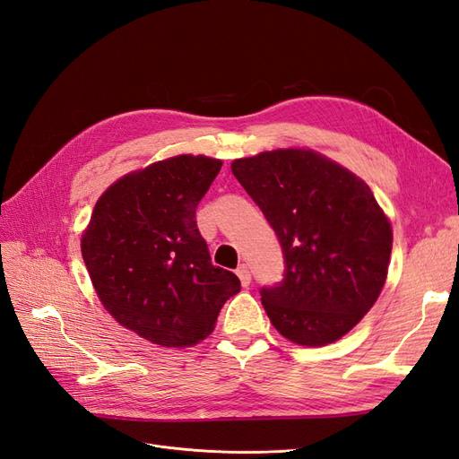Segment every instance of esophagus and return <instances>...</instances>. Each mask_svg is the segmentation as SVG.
Listing matches in <instances>:
<instances>
[{"label":"esophagus","instance_id":"obj_1","mask_svg":"<svg viewBox=\"0 0 459 459\" xmlns=\"http://www.w3.org/2000/svg\"><path fill=\"white\" fill-rule=\"evenodd\" d=\"M236 274H238L242 286H244V288H247V286H249V282H251V274H249V269L246 267V264H240V267L236 269Z\"/></svg>","mask_w":459,"mask_h":459}]
</instances>
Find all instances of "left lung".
Here are the masks:
<instances>
[{"instance_id": "left-lung-1", "label": "left lung", "mask_w": 459, "mask_h": 459, "mask_svg": "<svg viewBox=\"0 0 459 459\" xmlns=\"http://www.w3.org/2000/svg\"><path fill=\"white\" fill-rule=\"evenodd\" d=\"M230 169L282 246L284 278L259 290L273 326L307 347L337 342L387 278L393 232L372 190L301 149L234 160Z\"/></svg>"}]
</instances>
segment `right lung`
Masks as SVG:
<instances>
[{
    "mask_svg": "<svg viewBox=\"0 0 459 459\" xmlns=\"http://www.w3.org/2000/svg\"><path fill=\"white\" fill-rule=\"evenodd\" d=\"M223 161L175 156L116 181L95 205L82 255L108 313L161 347H190L213 332L240 291L215 267L196 208Z\"/></svg>",
    "mask_w": 459,
    "mask_h": 459,
    "instance_id": "1",
    "label": "right lung"
}]
</instances>
